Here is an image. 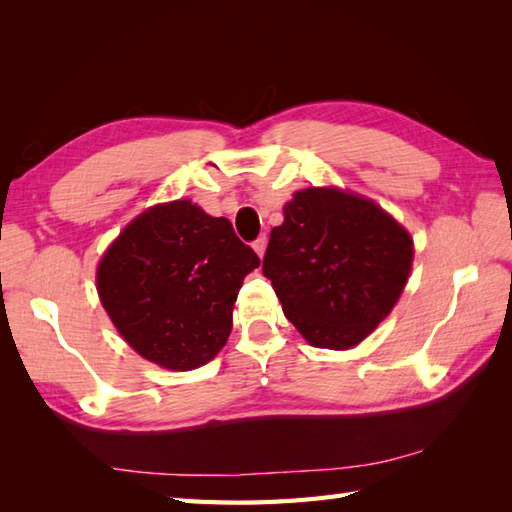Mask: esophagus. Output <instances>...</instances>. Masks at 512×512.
Here are the masks:
<instances>
[{
	"label": "esophagus",
	"mask_w": 512,
	"mask_h": 512,
	"mask_svg": "<svg viewBox=\"0 0 512 512\" xmlns=\"http://www.w3.org/2000/svg\"><path fill=\"white\" fill-rule=\"evenodd\" d=\"M266 244H268V239L262 235V237H257L255 239V244H253V248H255V253L264 259V253H266Z\"/></svg>",
	"instance_id": "34e87169"
}]
</instances>
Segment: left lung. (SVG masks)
<instances>
[{"instance_id": "left-lung-1", "label": "left lung", "mask_w": 512, "mask_h": 512, "mask_svg": "<svg viewBox=\"0 0 512 512\" xmlns=\"http://www.w3.org/2000/svg\"><path fill=\"white\" fill-rule=\"evenodd\" d=\"M411 262V235L376 202L312 187L286 202L262 270L303 339L350 350L396 306Z\"/></svg>"}]
</instances>
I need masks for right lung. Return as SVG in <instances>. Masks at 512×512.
Here are the masks:
<instances>
[{"label":"right lung","instance_id":"add662e5","mask_svg":"<svg viewBox=\"0 0 512 512\" xmlns=\"http://www.w3.org/2000/svg\"><path fill=\"white\" fill-rule=\"evenodd\" d=\"M257 266L255 250L226 217L176 200L123 228L96 268V290L140 356L189 372L226 345L237 292Z\"/></svg>","mask_w":512,"mask_h":512}]
</instances>
